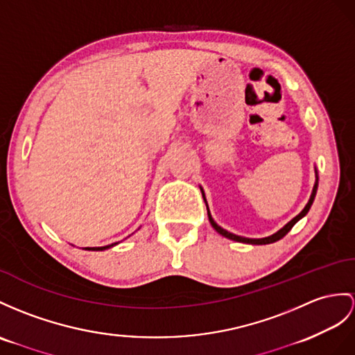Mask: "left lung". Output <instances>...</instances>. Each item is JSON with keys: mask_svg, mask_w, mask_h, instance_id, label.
Segmentation results:
<instances>
[{"mask_svg": "<svg viewBox=\"0 0 355 355\" xmlns=\"http://www.w3.org/2000/svg\"><path fill=\"white\" fill-rule=\"evenodd\" d=\"M202 189V188H200ZM316 191H318V171H316V182H315V185H313V191H312V196H310V198H309V202H307V205L304 206V209H302L295 218H292L286 226H283L279 232H275L274 235H271V236H266V238H261V239H252V238H244V236H238V235H233V233H230V232H227V230H224L223 227H220L217 223L214 221V218H212V215H211V212H209V207H207V205H206V207H207V217H209V221H211V226L217 230L220 235H223V236H226V238H229V239H232V241H238V243H245V244H253V245H263V244H272V243H275V241H279V239H282L284 235H286V233L295 226V223L297 221H300L302 217H304V215L309 212V209H310V206H312V203H313V200H315V196H316ZM202 196H203V200H205V203H206V198H205V194H203V191H202Z\"/></svg>", "mask_w": 355, "mask_h": 355, "instance_id": "left-lung-1", "label": "left lung"}]
</instances>
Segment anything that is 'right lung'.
<instances>
[{"label": "right lung", "instance_id": "1", "mask_svg": "<svg viewBox=\"0 0 355 355\" xmlns=\"http://www.w3.org/2000/svg\"><path fill=\"white\" fill-rule=\"evenodd\" d=\"M117 243L111 244V245H105V247H85V250H93V252H102V250H107L110 247H114Z\"/></svg>", "mask_w": 355, "mask_h": 355}]
</instances>
